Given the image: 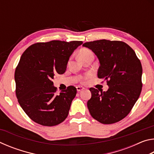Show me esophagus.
I'll list each match as a JSON object with an SVG mask.
<instances>
[{"label": "esophagus", "instance_id": "esophagus-1", "mask_svg": "<svg viewBox=\"0 0 154 154\" xmlns=\"http://www.w3.org/2000/svg\"><path fill=\"white\" fill-rule=\"evenodd\" d=\"M77 92H80V91H82V90H84V88H83V87H81V86H77Z\"/></svg>", "mask_w": 154, "mask_h": 154}]
</instances>
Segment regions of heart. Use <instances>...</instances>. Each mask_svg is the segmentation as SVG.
Returning a JSON list of instances; mask_svg holds the SVG:
<instances>
[{
    "mask_svg": "<svg viewBox=\"0 0 154 154\" xmlns=\"http://www.w3.org/2000/svg\"><path fill=\"white\" fill-rule=\"evenodd\" d=\"M79 58L82 61H84L90 58H94V54L92 50L88 48H82L81 49L78 53ZM92 77V74H86L84 76L80 77L79 81L82 83H85L88 80H89Z\"/></svg>",
    "mask_w": 154,
    "mask_h": 154,
    "instance_id": "obj_1",
    "label": "heart"
}]
</instances>
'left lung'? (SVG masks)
I'll return each mask as SVG.
<instances>
[{"label":"left lung","mask_w":154,"mask_h":154,"mask_svg":"<svg viewBox=\"0 0 154 154\" xmlns=\"http://www.w3.org/2000/svg\"><path fill=\"white\" fill-rule=\"evenodd\" d=\"M100 62L98 77L106 81L103 92L90 88L87 105L94 119L104 124L116 123L126 117L142 90V66L134 51L123 41L97 40L83 44Z\"/></svg>","instance_id":"obj_1"}]
</instances>
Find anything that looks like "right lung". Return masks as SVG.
<instances>
[{
    "label": "right lung",
    "mask_w": 154,
    "mask_h": 154,
    "mask_svg": "<svg viewBox=\"0 0 154 154\" xmlns=\"http://www.w3.org/2000/svg\"><path fill=\"white\" fill-rule=\"evenodd\" d=\"M82 41L54 40L30 45L15 69V94L18 103L36 123L54 126L67 118L76 88L70 85L56 94L52 79L63 74L70 56Z\"/></svg>",
    "instance_id": "1"
}]
</instances>
